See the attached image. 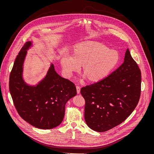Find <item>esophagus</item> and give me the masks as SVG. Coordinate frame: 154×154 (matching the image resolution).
I'll list each match as a JSON object with an SVG mask.
<instances>
[{
    "label": "esophagus",
    "mask_w": 154,
    "mask_h": 154,
    "mask_svg": "<svg viewBox=\"0 0 154 154\" xmlns=\"http://www.w3.org/2000/svg\"><path fill=\"white\" fill-rule=\"evenodd\" d=\"M76 89L77 94H79L80 93V87L79 85H76Z\"/></svg>",
    "instance_id": "1"
}]
</instances>
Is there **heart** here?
Instances as JSON below:
<instances>
[{"mask_svg":"<svg viewBox=\"0 0 154 154\" xmlns=\"http://www.w3.org/2000/svg\"><path fill=\"white\" fill-rule=\"evenodd\" d=\"M119 61L118 52L102 44L87 43L79 45L73 56L65 55L61 59V65L67 76L83 65L82 72L92 81L100 80L106 77Z\"/></svg>","mask_w":154,"mask_h":154,"instance_id":"b5f03b06","label":"heart"}]
</instances>
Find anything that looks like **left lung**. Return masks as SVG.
Masks as SVG:
<instances>
[{
    "label": "left lung",
    "instance_id": "8db88e82",
    "mask_svg": "<svg viewBox=\"0 0 154 154\" xmlns=\"http://www.w3.org/2000/svg\"><path fill=\"white\" fill-rule=\"evenodd\" d=\"M141 71L127 49L124 63L101 80L81 89L86 124L98 132L121 124L137 106L141 95Z\"/></svg>",
    "mask_w": 154,
    "mask_h": 154
}]
</instances>
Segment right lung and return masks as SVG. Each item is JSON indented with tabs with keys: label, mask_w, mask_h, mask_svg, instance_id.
Instances as JSON below:
<instances>
[{
	"label": "right lung",
	"mask_w": 154,
	"mask_h": 154,
	"mask_svg": "<svg viewBox=\"0 0 154 154\" xmlns=\"http://www.w3.org/2000/svg\"><path fill=\"white\" fill-rule=\"evenodd\" d=\"M30 42L23 45L15 60L9 78V89L18 113L29 124L50 129L62 122L66 102L76 95L75 84L60 76L52 65L45 77L36 87L22 80V65Z\"/></svg>",
	"instance_id": "obj_1"
}]
</instances>
